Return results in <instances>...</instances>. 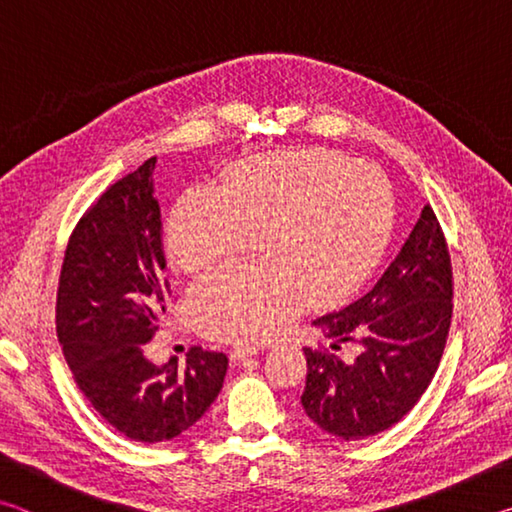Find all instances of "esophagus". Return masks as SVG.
I'll list each match as a JSON object with an SVG mask.
<instances>
[{
  "instance_id": "obj_1",
  "label": "esophagus",
  "mask_w": 512,
  "mask_h": 512,
  "mask_svg": "<svg viewBox=\"0 0 512 512\" xmlns=\"http://www.w3.org/2000/svg\"><path fill=\"white\" fill-rule=\"evenodd\" d=\"M253 354H257L255 345H237V348L232 350V361H244L246 357H253Z\"/></svg>"
}]
</instances>
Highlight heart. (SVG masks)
Masks as SVG:
<instances>
[{"label": "heart", "instance_id": "heart-1", "mask_svg": "<svg viewBox=\"0 0 512 512\" xmlns=\"http://www.w3.org/2000/svg\"><path fill=\"white\" fill-rule=\"evenodd\" d=\"M395 201L384 173L325 149L277 151L228 169L223 189L192 187L171 207L167 246L201 271L257 232V264L198 277L189 307L207 334L255 341L305 300L336 302L366 280L391 237Z\"/></svg>", "mask_w": 512, "mask_h": 512}]
</instances>
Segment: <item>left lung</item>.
<instances>
[{
	"instance_id": "left-lung-1",
	"label": "left lung",
	"mask_w": 512,
	"mask_h": 512,
	"mask_svg": "<svg viewBox=\"0 0 512 512\" xmlns=\"http://www.w3.org/2000/svg\"><path fill=\"white\" fill-rule=\"evenodd\" d=\"M452 325V262L427 205L375 287L314 320L329 348L354 343V357L305 348L300 402L329 436L363 440L391 429L427 391Z\"/></svg>"
}]
</instances>
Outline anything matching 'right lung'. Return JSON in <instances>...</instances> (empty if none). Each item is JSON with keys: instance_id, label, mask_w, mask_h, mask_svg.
Segmentation results:
<instances>
[{"instance_id": "1", "label": "right lung", "mask_w": 512, "mask_h": 512, "mask_svg": "<svg viewBox=\"0 0 512 512\" xmlns=\"http://www.w3.org/2000/svg\"><path fill=\"white\" fill-rule=\"evenodd\" d=\"M155 158L117 180L76 225L58 282L56 332L76 384L103 420L140 443H164L203 418L228 357L192 348L155 366L144 345L164 309Z\"/></svg>"}]
</instances>
